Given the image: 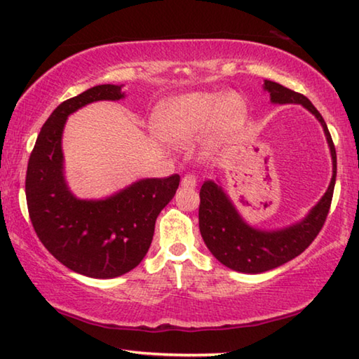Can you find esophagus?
<instances>
[{
  "instance_id": "obj_1",
  "label": "esophagus",
  "mask_w": 359,
  "mask_h": 359,
  "mask_svg": "<svg viewBox=\"0 0 359 359\" xmlns=\"http://www.w3.org/2000/svg\"><path fill=\"white\" fill-rule=\"evenodd\" d=\"M196 185H198V177H196V175L187 174V175H184V177H182V187L194 188Z\"/></svg>"
}]
</instances>
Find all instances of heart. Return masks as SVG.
Instances as JSON below:
<instances>
[{
    "label": "heart",
    "instance_id": "heart-1",
    "mask_svg": "<svg viewBox=\"0 0 359 359\" xmlns=\"http://www.w3.org/2000/svg\"><path fill=\"white\" fill-rule=\"evenodd\" d=\"M244 104L238 95L190 93L163 104L155 115V128L171 144H187L201 133L214 118L218 133H229L239 125Z\"/></svg>",
    "mask_w": 359,
    "mask_h": 359
}]
</instances>
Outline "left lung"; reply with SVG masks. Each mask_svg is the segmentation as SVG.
<instances>
[{
    "instance_id": "8db88e82",
    "label": "left lung",
    "mask_w": 359,
    "mask_h": 359,
    "mask_svg": "<svg viewBox=\"0 0 359 359\" xmlns=\"http://www.w3.org/2000/svg\"><path fill=\"white\" fill-rule=\"evenodd\" d=\"M264 88L271 93L272 102L302 104L320 120L331 149L334 174L330 188L320 199V203L311 210V214L301 223L282 231H272V233L248 226L222 188L212 180L204 182L199 191V199H201L199 201V231H201L205 245L222 264L233 271L247 272V274H259V272L271 271L288 263L312 244L330 214L337 172L336 147H334L332 137L323 117L312 102L304 95L293 92L277 82L266 81Z\"/></svg>"
}]
</instances>
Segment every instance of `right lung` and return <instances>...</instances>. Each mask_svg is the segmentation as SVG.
I'll list each match as a JSON object with an SVG mask.
<instances>
[{
    "label": "right lung",
    "mask_w": 359,
    "mask_h": 359,
    "mask_svg": "<svg viewBox=\"0 0 359 359\" xmlns=\"http://www.w3.org/2000/svg\"><path fill=\"white\" fill-rule=\"evenodd\" d=\"M118 85H96L63 101L42 126L29 155L25 193L33 228L48 252L77 274L123 276L141 263L155 222L179 188L180 175L144 179L104 201H81L63 177L62 133L68 115L88 102L120 100Z\"/></svg>",
    "instance_id": "right-lung-1"
}]
</instances>
